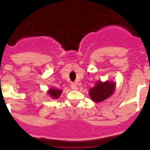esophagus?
Returning a JSON list of instances; mask_svg holds the SVG:
<instances>
[{
  "label": "esophagus",
  "instance_id": "esophagus-1",
  "mask_svg": "<svg viewBox=\"0 0 150 150\" xmlns=\"http://www.w3.org/2000/svg\"><path fill=\"white\" fill-rule=\"evenodd\" d=\"M71 88H72V90H78V86H77V85H76V83H72L71 84Z\"/></svg>",
  "mask_w": 150,
  "mask_h": 150
}]
</instances>
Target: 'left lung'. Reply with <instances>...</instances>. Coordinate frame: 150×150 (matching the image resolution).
<instances>
[{
  "label": "left lung",
  "mask_w": 150,
  "mask_h": 150,
  "mask_svg": "<svg viewBox=\"0 0 150 150\" xmlns=\"http://www.w3.org/2000/svg\"><path fill=\"white\" fill-rule=\"evenodd\" d=\"M116 86V83L113 81L106 80L105 82L98 81L95 86L89 90V95L95 103H101L114 93Z\"/></svg>",
  "instance_id": "1"
}]
</instances>
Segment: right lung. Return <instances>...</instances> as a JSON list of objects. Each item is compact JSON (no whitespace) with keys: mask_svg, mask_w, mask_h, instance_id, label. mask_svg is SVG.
<instances>
[{"mask_svg":"<svg viewBox=\"0 0 150 150\" xmlns=\"http://www.w3.org/2000/svg\"><path fill=\"white\" fill-rule=\"evenodd\" d=\"M62 90H59L57 88H50L47 90V95L50 97L52 99H57L59 98L60 95H61Z\"/></svg>","mask_w":150,"mask_h":150,"instance_id":"obj_1","label":"right lung"}]
</instances>
